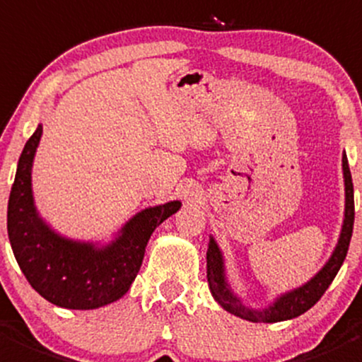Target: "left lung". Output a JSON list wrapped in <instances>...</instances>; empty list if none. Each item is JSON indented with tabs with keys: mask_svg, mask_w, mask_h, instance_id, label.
Returning <instances> with one entry per match:
<instances>
[{
	"mask_svg": "<svg viewBox=\"0 0 362 362\" xmlns=\"http://www.w3.org/2000/svg\"><path fill=\"white\" fill-rule=\"evenodd\" d=\"M343 178H345V219H343L341 233H339L338 244L332 251L331 258L327 259L324 267L318 270L317 274L304 283L299 288H293L290 292L279 296L274 303L270 304L265 310H252L242 304L233 293L231 286L228 285L226 272H224V258L221 252L219 245L210 237L209 249H206V279H209V288L214 299L228 311V313L240 317L249 322H263V324H274V322L292 320L299 315L306 313L310 308L320 300L325 290L332 283V279L338 274L339 267L343 265L346 251H349L350 238H352L354 230V184L352 175H350L349 160L346 156H343Z\"/></svg>",
	"mask_w": 362,
	"mask_h": 362,
	"instance_id": "obj_1",
	"label": "left lung"
}]
</instances>
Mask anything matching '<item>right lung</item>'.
Returning a JSON list of instances; mask_svg holds the SVG:
<instances>
[{"label": "right lung", "instance_id": "obj_1", "mask_svg": "<svg viewBox=\"0 0 362 362\" xmlns=\"http://www.w3.org/2000/svg\"><path fill=\"white\" fill-rule=\"evenodd\" d=\"M40 138L38 125L24 145L10 191L6 228L13 256L33 290L54 306L95 310L115 303L138 276L150 235L182 203L141 210L106 245L62 237L38 216L33 202L31 168Z\"/></svg>", "mask_w": 362, "mask_h": 362}]
</instances>
